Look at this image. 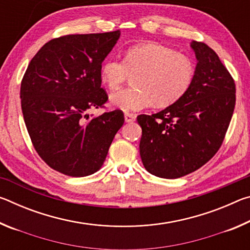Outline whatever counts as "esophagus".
I'll return each instance as SVG.
<instances>
[{"label": "esophagus", "instance_id": "34e87169", "mask_svg": "<svg viewBox=\"0 0 250 250\" xmlns=\"http://www.w3.org/2000/svg\"><path fill=\"white\" fill-rule=\"evenodd\" d=\"M125 122H133L135 120V115H133V113L125 112Z\"/></svg>", "mask_w": 250, "mask_h": 250}]
</instances>
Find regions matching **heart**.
I'll return each mask as SVG.
<instances>
[{
	"mask_svg": "<svg viewBox=\"0 0 250 250\" xmlns=\"http://www.w3.org/2000/svg\"><path fill=\"white\" fill-rule=\"evenodd\" d=\"M132 77L133 87L110 96V104L124 111H139L155 104L167 107L179 101L193 83L192 61L168 46L147 43L130 47L124 61L110 56L100 67V78L110 89H117Z\"/></svg>",
	"mask_w": 250,
	"mask_h": 250,
	"instance_id": "b5f03b06",
	"label": "heart"
}]
</instances>
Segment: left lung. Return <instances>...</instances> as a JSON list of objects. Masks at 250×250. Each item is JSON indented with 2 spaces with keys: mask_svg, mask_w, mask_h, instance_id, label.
<instances>
[{
  "mask_svg": "<svg viewBox=\"0 0 250 250\" xmlns=\"http://www.w3.org/2000/svg\"><path fill=\"white\" fill-rule=\"evenodd\" d=\"M197 64L188 91L162 111L138 116L146 170L162 179L196 171L221 147L236 103L234 79L213 49L192 41Z\"/></svg>",
  "mask_w": 250,
  "mask_h": 250,
  "instance_id": "left-lung-1",
  "label": "left lung"
}]
</instances>
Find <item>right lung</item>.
I'll return each instance as SVG.
<instances>
[{
  "label": "right lung",
  "mask_w": 250,
  "mask_h": 250,
  "mask_svg": "<svg viewBox=\"0 0 250 250\" xmlns=\"http://www.w3.org/2000/svg\"><path fill=\"white\" fill-rule=\"evenodd\" d=\"M120 31L54 39L33 57L21 83V104L33 146L45 163L65 175L82 177L103 167L125 122L113 110L88 111L108 100L100 67Z\"/></svg>",
  "instance_id": "add662e5"
}]
</instances>
